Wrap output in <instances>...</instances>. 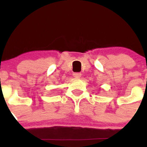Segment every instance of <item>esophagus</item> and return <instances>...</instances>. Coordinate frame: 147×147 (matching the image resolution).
I'll use <instances>...</instances> for the list:
<instances>
[{"mask_svg": "<svg viewBox=\"0 0 147 147\" xmlns=\"http://www.w3.org/2000/svg\"><path fill=\"white\" fill-rule=\"evenodd\" d=\"M73 76L75 78H79V77H81V76H82V74H81L80 72H75V73L73 74Z\"/></svg>", "mask_w": 147, "mask_h": 147, "instance_id": "esophagus-1", "label": "esophagus"}]
</instances>
